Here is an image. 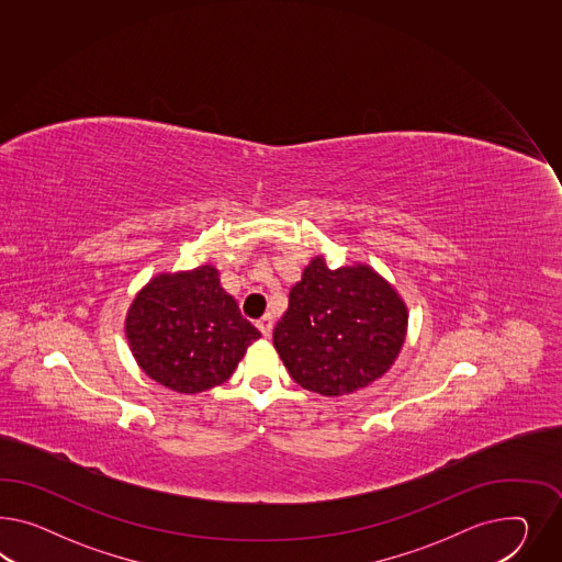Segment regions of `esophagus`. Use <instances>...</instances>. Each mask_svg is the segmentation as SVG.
Segmentation results:
<instances>
[{
  "label": "esophagus",
  "instance_id": "esophagus-1",
  "mask_svg": "<svg viewBox=\"0 0 562 562\" xmlns=\"http://www.w3.org/2000/svg\"><path fill=\"white\" fill-rule=\"evenodd\" d=\"M256 325H258V329L263 334V337H270V335H272L273 319L270 313H266L261 319H258Z\"/></svg>",
  "mask_w": 562,
  "mask_h": 562
}]
</instances>
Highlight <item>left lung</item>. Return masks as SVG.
<instances>
[{"label":"left lung","instance_id":"left-lung-1","mask_svg":"<svg viewBox=\"0 0 562 562\" xmlns=\"http://www.w3.org/2000/svg\"><path fill=\"white\" fill-rule=\"evenodd\" d=\"M407 306L368 266L329 270L315 258L273 327V348L311 393L349 395L380 379L403 348Z\"/></svg>","mask_w":562,"mask_h":562}]
</instances>
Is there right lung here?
I'll list each match as a JSON object with an SVG mask.
<instances>
[{"label":"right lung","mask_w":562,"mask_h":562,"mask_svg":"<svg viewBox=\"0 0 562 562\" xmlns=\"http://www.w3.org/2000/svg\"><path fill=\"white\" fill-rule=\"evenodd\" d=\"M126 337L147 376L194 395L223 384L261 334L202 266L153 278L131 304Z\"/></svg>","instance_id":"right-lung-1"}]
</instances>
